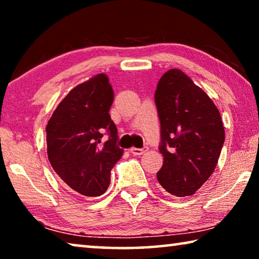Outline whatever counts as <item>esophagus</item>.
Segmentation results:
<instances>
[{
	"label": "esophagus",
	"instance_id": "34e87169",
	"mask_svg": "<svg viewBox=\"0 0 259 259\" xmlns=\"http://www.w3.org/2000/svg\"><path fill=\"white\" fill-rule=\"evenodd\" d=\"M147 150H148L147 146H144L143 148L131 147V148H130V152L133 153L134 155H142V154H144V153H145V152H147Z\"/></svg>",
	"mask_w": 259,
	"mask_h": 259
}]
</instances>
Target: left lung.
<instances>
[{
    "label": "left lung",
    "instance_id": "1",
    "mask_svg": "<svg viewBox=\"0 0 259 259\" xmlns=\"http://www.w3.org/2000/svg\"><path fill=\"white\" fill-rule=\"evenodd\" d=\"M154 99L163 155L156 178L170 194L190 196L216 168L225 140L221 113L209 96L176 68L162 75Z\"/></svg>",
    "mask_w": 259,
    "mask_h": 259
}]
</instances>
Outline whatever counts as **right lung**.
Here are the masks:
<instances>
[{
	"label": "right lung",
	"mask_w": 259,
	"mask_h": 259,
	"mask_svg": "<svg viewBox=\"0 0 259 259\" xmlns=\"http://www.w3.org/2000/svg\"><path fill=\"white\" fill-rule=\"evenodd\" d=\"M113 99L108 77L98 74L69 91L46 129L51 166L71 190L89 198L107 191L111 170L123 155L108 113ZM104 131L110 137L103 144Z\"/></svg>",
	"instance_id": "obj_1"
}]
</instances>
